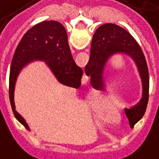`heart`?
<instances>
[{"label":"heart","instance_id":"b5f03b06","mask_svg":"<svg viewBox=\"0 0 159 159\" xmlns=\"http://www.w3.org/2000/svg\"><path fill=\"white\" fill-rule=\"evenodd\" d=\"M104 103V100L102 97H98L90 102V105L94 112L98 113V119L103 124L114 123L117 119L118 110L115 105L111 103Z\"/></svg>","mask_w":159,"mask_h":159}]
</instances>
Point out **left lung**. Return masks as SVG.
Returning a JSON list of instances; mask_svg holds the SVG:
<instances>
[{
	"mask_svg": "<svg viewBox=\"0 0 159 159\" xmlns=\"http://www.w3.org/2000/svg\"><path fill=\"white\" fill-rule=\"evenodd\" d=\"M129 56L139 72L142 83V97L136 105L125 109L132 128L146 112L149 98V74L146 58L139 43L131 34L115 24H103L96 30L91 46V55L85 67V74L91 77V85L94 89L102 90L105 86L103 70L108 61L114 55Z\"/></svg>",
	"mask_w": 159,
	"mask_h": 159,
	"instance_id": "1",
	"label": "left lung"
}]
</instances>
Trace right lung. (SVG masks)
Returning <instances> with one entry per match:
<instances>
[{
    "label": "right lung",
    "mask_w": 159,
    "mask_h": 159,
    "mask_svg": "<svg viewBox=\"0 0 159 159\" xmlns=\"http://www.w3.org/2000/svg\"><path fill=\"white\" fill-rule=\"evenodd\" d=\"M40 61L49 67L59 83L78 89L81 85L83 70L76 65L71 54L66 29L59 22L43 21L24 35L13 57L9 75V98L13 112L21 124L30 130L15 110L14 89L17 78L25 66Z\"/></svg>",
    "instance_id": "1"
}]
</instances>
